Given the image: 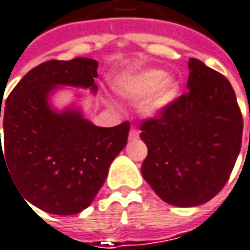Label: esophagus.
Listing matches in <instances>:
<instances>
[{"mask_svg": "<svg viewBox=\"0 0 250 250\" xmlns=\"http://www.w3.org/2000/svg\"><path fill=\"white\" fill-rule=\"evenodd\" d=\"M139 138V131L138 129H135V128H132L131 129V132H129V139L131 141H134V139H138Z\"/></svg>", "mask_w": 250, "mask_h": 250, "instance_id": "34e87169", "label": "esophagus"}]
</instances>
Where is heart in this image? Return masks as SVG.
Returning <instances> with one entry per match:
<instances>
[{
	"mask_svg": "<svg viewBox=\"0 0 250 250\" xmlns=\"http://www.w3.org/2000/svg\"><path fill=\"white\" fill-rule=\"evenodd\" d=\"M119 94L125 99L142 98L141 111L149 118L162 115L178 97V82L158 68H148L128 77L119 85Z\"/></svg>",
	"mask_w": 250,
	"mask_h": 250,
	"instance_id": "obj_1",
	"label": "heart"
}]
</instances>
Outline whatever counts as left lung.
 Instances as JSON below:
<instances>
[{"mask_svg": "<svg viewBox=\"0 0 250 250\" xmlns=\"http://www.w3.org/2000/svg\"><path fill=\"white\" fill-rule=\"evenodd\" d=\"M188 66V92L162 115L141 124L148 146L142 176L162 201L181 208L202 205L221 192L243 131L230 82L196 58Z\"/></svg>", "mask_w": 250, "mask_h": 250, "instance_id": "1", "label": "left lung"}]
</instances>
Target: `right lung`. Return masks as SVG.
Masks as SVG:
<instances>
[{
    "label": "right lung",
    "instance_id": "obj_1",
    "mask_svg": "<svg viewBox=\"0 0 250 250\" xmlns=\"http://www.w3.org/2000/svg\"><path fill=\"white\" fill-rule=\"evenodd\" d=\"M97 68L91 58L46 61L32 68L5 102L0 169L8 168L25 204L52 215H75L91 205L128 141L129 122L101 128L80 109L58 112L49 104L58 86L97 92Z\"/></svg>",
    "mask_w": 250,
    "mask_h": 250
}]
</instances>
